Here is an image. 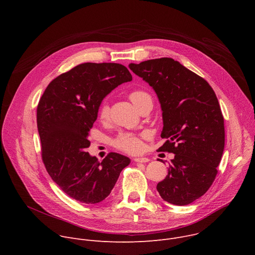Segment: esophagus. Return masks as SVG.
<instances>
[{"label":"esophagus","instance_id":"obj_1","mask_svg":"<svg viewBox=\"0 0 255 255\" xmlns=\"http://www.w3.org/2000/svg\"><path fill=\"white\" fill-rule=\"evenodd\" d=\"M134 161L135 162H140V163H145V162L149 161V158H147V157H135Z\"/></svg>","mask_w":255,"mask_h":255}]
</instances>
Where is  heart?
Returning <instances> with one entry per match:
<instances>
[{
	"label": "heart",
	"mask_w": 255,
	"mask_h": 255,
	"mask_svg": "<svg viewBox=\"0 0 255 255\" xmlns=\"http://www.w3.org/2000/svg\"><path fill=\"white\" fill-rule=\"evenodd\" d=\"M129 98L131 102L134 104V106L139 109L146 101H151V97L149 94L144 91L136 90L130 93ZM110 115V108L107 104H103L100 107L99 110V118L102 121H106ZM113 145L125 152L128 153H135L138 152L142 147V142H141V136L134 134V133H128V132H121L114 140Z\"/></svg>",
	"instance_id": "heart-1"
}]
</instances>
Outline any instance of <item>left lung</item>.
Instances as JSON below:
<instances>
[{
	"label": "left lung",
	"mask_w": 255,
	"mask_h": 255,
	"mask_svg": "<svg viewBox=\"0 0 255 255\" xmlns=\"http://www.w3.org/2000/svg\"><path fill=\"white\" fill-rule=\"evenodd\" d=\"M129 67L155 91L166 139L159 150L175 154L156 189L170 204L189 205L210 189L221 161L225 129L219 102L207 81L172 58Z\"/></svg>",
	"instance_id": "8db88e82"
}]
</instances>
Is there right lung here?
<instances>
[{
  "instance_id": "obj_1",
  "label": "right lung",
  "mask_w": 255,
  "mask_h": 255,
  "mask_svg": "<svg viewBox=\"0 0 255 255\" xmlns=\"http://www.w3.org/2000/svg\"><path fill=\"white\" fill-rule=\"evenodd\" d=\"M132 81L119 63L86 62L55 78L37 106L42 160L55 184L70 198L97 204L113 190L130 159L110 152L100 162L87 152L90 130L103 99Z\"/></svg>"
}]
</instances>
